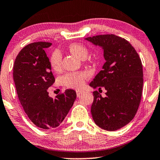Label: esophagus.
<instances>
[{
  "instance_id": "1",
  "label": "esophagus",
  "mask_w": 160,
  "mask_h": 160,
  "mask_svg": "<svg viewBox=\"0 0 160 160\" xmlns=\"http://www.w3.org/2000/svg\"><path fill=\"white\" fill-rule=\"evenodd\" d=\"M76 95H77V97H79V96L82 95V91H79V90L76 91Z\"/></svg>"
}]
</instances>
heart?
Returning <instances> with one entry per match:
<instances>
[{"mask_svg": "<svg viewBox=\"0 0 160 160\" xmlns=\"http://www.w3.org/2000/svg\"><path fill=\"white\" fill-rule=\"evenodd\" d=\"M69 51L73 55L80 59H85L88 54V49L84 44L78 43H72L68 47ZM50 66L55 72H60L62 68V55L58 50L52 52L49 59ZM87 74L84 72L81 73H68L61 78V82L64 86L73 89H82L84 84V79Z\"/></svg>", "mask_w": 160, "mask_h": 160, "instance_id": "b5f03b06", "label": "heart"}]
</instances>
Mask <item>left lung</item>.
Returning <instances> with one entry per match:
<instances>
[{
  "label": "left lung",
  "mask_w": 160,
  "mask_h": 160,
  "mask_svg": "<svg viewBox=\"0 0 160 160\" xmlns=\"http://www.w3.org/2000/svg\"><path fill=\"white\" fill-rule=\"evenodd\" d=\"M85 40L103 49L106 62L89 86L104 87L102 98L93 92L91 113L100 128L114 131L134 118L141 102L143 84V67L138 54L128 41L113 34L88 37Z\"/></svg>",
  "instance_id": "8db88e82"
}]
</instances>
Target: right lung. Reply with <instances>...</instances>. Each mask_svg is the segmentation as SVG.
<instances>
[{
	"label": "right lung",
	"mask_w": 160,
	"mask_h": 160,
	"mask_svg": "<svg viewBox=\"0 0 160 160\" xmlns=\"http://www.w3.org/2000/svg\"><path fill=\"white\" fill-rule=\"evenodd\" d=\"M52 45L39 41L25 46L15 59L13 78L19 102L30 121L44 130L62 123L76 98L73 89L56 98L47 89L55 82L45 49Z\"/></svg>",
	"instance_id": "add662e5"
}]
</instances>
